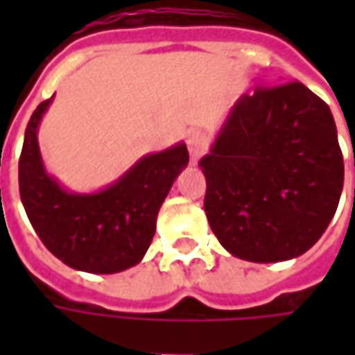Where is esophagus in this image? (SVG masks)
<instances>
[{
  "label": "esophagus",
  "instance_id": "obj_1",
  "mask_svg": "<svg viewBox=\"0 0 355 355\" xmlns=\"http://www.w3.org/2000/svg\"><path fill=\"white\" fill-rule=\"evenodd\" d=\"M188 150H190V157L192 162H198L203 152L207 150V139L201 131H192L188 135Z\"/></svg>",
  "mask_w": 355,
  "mask_h": 355
}]
</instances>
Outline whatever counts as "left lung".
I'll return each instance as SVG.
<instances>
[{
  "instance_id": "left-lung-1",
  "label": "left lung",
  "mask_w": 355,
  "mask_h": 355,
  "mask_svg": "<svg viewBox=\"0 0 355 355\" xmlns=\"http://www.w3.org/2000/svg\"><path fill=\"white\" fill-rule=\"evenodd\" d=\"M200 167L220 245L262 264L306 253L327 230L344 184L333 114L300 81L239 96Z\"/></svg>"
}]
</instances>
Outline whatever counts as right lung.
I'll return each mask as SVG.
<instances>
[{"instance_id":"1","label":"right lung","mask_w":355,"mask_h":355,"mask_svg":"<svg viewBox=\"0 0 355 355\" xmlns=\"http://www.w3.org/2000/svg\"><path fill=\"white\" fill-rule=\"evenodd\" d=\"M28 121L19 159L20 200L43 245L66 266L89 274H117L137 266L155 234L171 186L188 165L184 142L146 154L112 184L72 192L47 173L37 129L51 102Z\"/></svg>"}]
</instances>
